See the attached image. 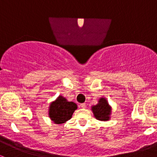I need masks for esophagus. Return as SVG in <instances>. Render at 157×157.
<instances>
[{"mask_svg": "<svg viewBox=\"0 0 157 157\" xmlns=\"http://www.w3.org/2000/svg\"><path fill=\"white\" fill-rule=\"evenodd\" d=\"M80 107H81L82 109H86V105L85 103H82V104H80Z\"/></svg>", "mask_w": 157, "mask_h": 157, "instance_id": "esophagus-1", "label": "esophagus"}]
</instances>
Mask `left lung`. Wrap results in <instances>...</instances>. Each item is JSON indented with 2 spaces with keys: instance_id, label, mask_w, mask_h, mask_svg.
I'll use <instances>...</instances> for the list:
<instances>
[{
  "instance_id": "1",
  "label": "left lung",
  "mask_w": 157,
  "mask_h": 157,
  "mask_svg": "<svg viewBox=\"0 0 157 157\" xmlns=\"http://www.w3.org/2000/svg\"><path fill=\"white\" fill-rule=\"evenodd\" d=\"M92 111L95 118L102 121H106L110 119L112 108L109 105L108 101L105 98H100L98 104L92 106Z\"/></svg>"
}]
</instances>
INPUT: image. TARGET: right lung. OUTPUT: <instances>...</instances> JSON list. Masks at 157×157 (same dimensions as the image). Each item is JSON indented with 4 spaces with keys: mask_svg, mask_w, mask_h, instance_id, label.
Wrapping results in <instances>:
<instances>
[{
    "mask_svg": "<svg viewBox=\"0 0 157 157\" xmlns=\"http://www.w3.org/2000/svg\"><path fill=\"white\" fill-rule=\"evenodd\" d=\"M77 109V104L68 102L66 98L59 96L49 105L48 116L55 124H63L71 119Z\"/></svg>",
    "mask_w": 157,
    "mask_h": 157,
    "instance_id": "right-lung-1",
    "label": "right lung"
}]
</instances>
